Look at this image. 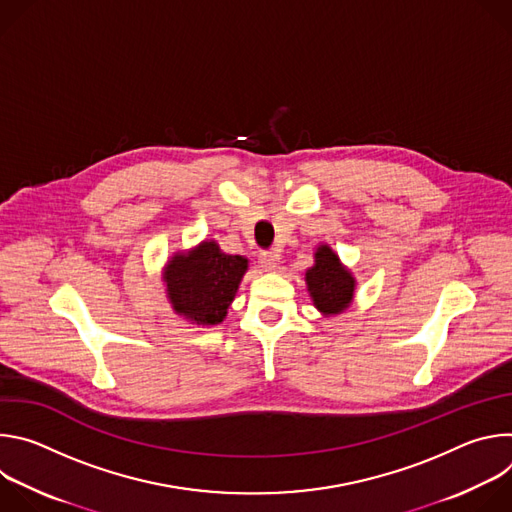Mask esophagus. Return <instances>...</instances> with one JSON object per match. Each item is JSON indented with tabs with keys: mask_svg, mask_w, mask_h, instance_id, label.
Returning <instances> with one entry per match:
<instances>
[{
	"mask_svg": "<svg viewBox=\"0 0 512 512\" xmlns=\"http://www.w3.org/2000/svg\"><path fill=\"white\" fill-rule=\"evenodd\" d=\"M277 261H279L277 251H263V253L259 255V263H261V267H263L265 271H273V269L277 267Z\"/></svg>",
	"mask_w": 512,
	"mask_h": 512,
	"instance_id": "1",
	"label": "esophagus"
}]
</instances>
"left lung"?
<instances>
[{
  "label": "left lung",
  "mask_w": 512,
  "mask_h": 512,
  "mask_svg": "<svg viewBox=\"0 0 512 512\" xmlns=\"http://www.w3.org/2000/svg\"><path fill=\"white\" fill-rule=\"evenodd\" d=\"M306 283L314 306L324 316L344 312L354 298L356 279L328 245L316 249L314 265L306 271Z\"/></svg>",
  "instance_id": "left-lung-1"
}]
</instances>
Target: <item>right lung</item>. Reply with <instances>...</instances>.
I'll return each instance as SVG.
<instances>
[{"label": "right lung", "mask_w": 512, "mask_h": 512, "mask_svg": "<svg viewBox=\"0 0 512 512\" xmlns=\"http://www.w3.org/2000/svg\"><path fill=\"white\" fill-rule=\"evenodd\" d=\"M247 267L243 255L223 253L216 241H202L188 253H176L164 269L174 312L198 326L221 324Z\"/></svg>", "instance_id": "add662e5"}]
</instances>
